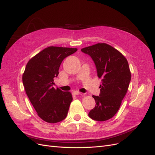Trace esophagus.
<instances>
[{
	"mask_svg": "<svg viewBox=\"0 0 155 155\" xmlns=\"http://www.w3.org/2000/svg\"><path fill=\"white\" fill-rule=\"evenodd\" d=\"M73 94L74 95H78L81 94V93H80V92L78 91H74L73 92Z\"/></svg>",
	"mask_w": 155,
	"mask_h": 155,
	"instance_id": "1",
	"label": "esophagus"
}]
</instances>
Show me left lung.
Masks as SVG:
<instances>
[{
  "label": "left lung",
  "instance_id": "left-lung-1",
  "mask_svg": "<svg viewBox=\"0 0 155 155\" xmlns=\"http://www.w3.org/2000/svg\"><path fill=\"white\" fill-rule=\"evenodd\" d=\"M81 51L91 57L97 77L102 78L99 95L92 96L95 107L88 116L95 121H107L117 113L129 88L131 79L129 64L120 52L106 43H97Z\"/></svg>",
  "mask_w": 155,
  "mask_h": 155
}]
</instances>
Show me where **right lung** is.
Wrapping results in <instances>:
<instances>
[{
  "label": "right lung",
  "instance_id": "right-lung-1",
  "mask_svg": "<svg viewBox=\"0 0 155 155\" xmlns=\"http://www.w3.org/2000/svg\"><path fill=\"white\" fill-rule=\"evenodd\" d=\"M77 48L48 47L29 60L23 74V83L28 99L39 117L55 123L67 117L73 100L71 94L54 89L62 61Z\"/></svg>",
  "mask_w": 155,
  "mask_h": 155
}]
</instances>
